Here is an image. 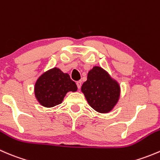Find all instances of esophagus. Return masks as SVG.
<instances>
[{
    "label": "esophagus",
    "instance_id": "34e87169",
    "mask_svg": "<svg viewBox=\"0 0 160 160\" xmlns=\"http://www.w3.org/2000/svg\"><path fill=\"white\" fill-rule=\"evenodd\" d=\"M76 83H77V88H78V89H80V88H81V85H82V82L79 80V81H77Z\"/></svg>",
    "mask_w": 160,
    "mask_h": 160
}]
</instances>
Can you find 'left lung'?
<instances>
[{
	"label": "left lung",
	"instance_id": "left-lung-1",
	"mask_svg": "<svg viewBox=\"0 0 160 160\" xmlns=\"http://www.w3.org/2000/svg\"><path fill=\"white\" fill-rule=\"evenodd\" d=\"M81 90L90 107L100 113L109 112L120 96L118 83L99 67L89 71L88 80L83 83Z\"/></svg>",
	"mask_w": 160,
	"mask_h": 160
}]
</instances>
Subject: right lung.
I'll return each instance as SVG.
<instances>
[{"label": "right lung", "instance_id": "1", "mask_svg": "<svg viewBox=\"0 0 160 160\" xmlns=\"http://www.w3.org/2000/svg\"><path fill=\"white\" fill-rule=\"evenodd\" d=\"M75 82L70 75L58 68H53L43 73L35 85V94L38 102L46 108L61 104L67 92L77 91Z\"/></svg>", "mask_w": 160, "mask_h": 160}]
</instances>
